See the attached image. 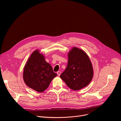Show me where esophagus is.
Returning a JSON list of instances; mask_svg holds the SVG:
<instances>
[{
	"label": "esophagus",
	"mask_w": 121,
	"mask_h": 121,
	"mask_svg": "<svg viewBox=\"0 0 121 121\" xmlns=\"http://www.w3.org/2000/svg\"><path fill=\"white\" fill-rule=\"evenodd\" d=\"M57 75H58V76H60V75H61V72H60V71H58V72H57Z\"/></svg>",
	"instance_id": "esophagus-1"
}]
</instances>
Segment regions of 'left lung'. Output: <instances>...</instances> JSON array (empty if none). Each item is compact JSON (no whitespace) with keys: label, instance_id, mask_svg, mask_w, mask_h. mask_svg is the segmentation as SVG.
Returning a JSON list of instances; mask_svg holds the SVG:
<instances>
[{"label":"left lung","instance_id":"8db88e82","mask_svg":"<svg viewBox=\"0 0 121 121\" xmlns=\"http://www.w3.org/2000/svg\"><path fill=\"white\" fill-rule=\"evenodd\" d=\"M68 63L60 77L71 89L79 90L88 86L93 77L92 64L84 51L73 47L68 52Z\"/></svg>","mask_w":121,"mask_h":121}]
</instances>
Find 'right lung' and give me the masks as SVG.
I'll return each instance as SVG.
<instances>
[{
    "instance_id": "1",
    "label": "right lung",
    "mask_w": 121,
    "mask_h": 121,
    "mask_svg": "<svg viewBox=\"0 0 121 121\" xmlns=\"http://www.w3.org/2000/svg\"><path fill=\"white\" fill-rule=\"evenodd\" d=\"M56 76L51 65L45 61V56L38 49L33 51L24 67L23 79L25 84L34 91L42 92Z\"/></svg>"
}]
</instances>
